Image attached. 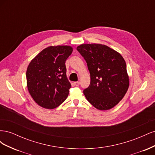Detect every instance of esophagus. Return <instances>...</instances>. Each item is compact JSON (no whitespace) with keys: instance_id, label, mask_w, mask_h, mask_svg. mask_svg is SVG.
Listing matches in <instances>:
<instances>
[{"instance_id":"esophagus-1","label":"esophagus","mask_w":155,"mask_h":155,"mask_svg":"<svg viewBox=\"0 0 155 155\" xmlns=\"http://www.w3.org/2000/svg\"><path fill=\"white\" fill-rule=\"evenodd\" d=\"M74 85H76V86H79V81H76V82H74Z\"/></svg>"}]
</instances>
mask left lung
<instances>
[{"mask_svg": "<svg viewBox=\"0 0 155 155\" xmlns=\"http://www.w3.org/2000/svg\"><path fill=\"white\" fill-rule=\"evenodd\" d=\"M77 50L86 61L91 74V83L84 89V95L97 109H112L122 100L129 85L124 59L100 44H83Z\"/></svg>", "mask_w": 155, "mask_h": 155, "instance_id": "left-lung-1", "label": "left lung"}]
</instances>
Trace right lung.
I'll return each instance as SVG.
<instances>
[{
    "instance_id": "right-lung-1",
    "label": "right lung",
    "mask_w": 155,
    "mask_h": 155,
    "mask_svg": "<svg viewBox=\"0 0 155 155\" xmlns=\"http://www.w3.org/2000/svg\"><path fill=\"white\" fill-rule=\"evenodd\" d=\"M72 52L69 46H49L30 63L26 71L27 87L34 100L52 109L67 99L71 87L65 62Z\"/></svg>"
}]
</instances>
